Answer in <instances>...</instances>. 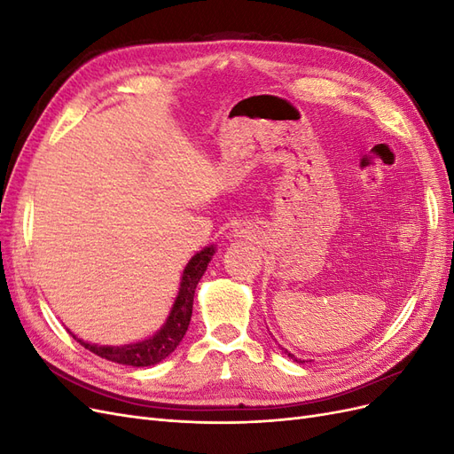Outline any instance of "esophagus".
<instances>
[{
    "mask_svg": "<svg viewBox=\"0 0 454 454\" xmlns=\"http://www.w3.org/2000/svg\"><path fill=\"white\" fill-rule=\"evenodd\" d=\"M246 232H248V231H246L244 227H237V229H232V237H246Z\"/></svg>",
    "mask_w": 454,
    "mask_h": 454,
    "instance_id": "esophagus-1",
    "label": "esophagus"
}]
</instances>
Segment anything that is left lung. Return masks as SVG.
Wrapping results in <instances>:
<instances>
[{"instance_id":"left-lung-1","label":"left lung","mask_w":454,"mask_h":454,"mask_svg":"<svg viewBox=\"0 0 454 454\" xmlns=\"http://www.w3.org/2000/svg\"><path fill=\"white\" fill-rule=\"evenodd\" d=\"M282 352H284V354H287V358H292L294 362H297V364H305V360H299V358H295V356H294L292 352H287L286 348H282Z\"/></svg>"}]
</instances>
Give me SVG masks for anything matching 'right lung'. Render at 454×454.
Instances as JSON below:
<instances>
[{
    "label": "right lung",
    "instance_id": "1",
    "mask_svg": "<svg viewBox=\"0 0 454 454\" xmlns=\"http://www.w3.org/2000/svg\"><path fill=\"white\" fill-rule=\"evenodd\" d=\"M214 254H215V244H210L189 259V263L185 265L182 274L180 292H177L174 299L168 318L155 335H151L144 340L129 342V345L112 347V345H94V342L79 339L75 333L70 332V329H67V332L74 335V339H77L81 347H85L92 354L100 356V358H106L109 362L132 365V367H149L162 362L167 356H170L176 350L177 345H180L187 332L191 314H193V297H195L197 284L200 282L206 269H208V263L212 261Z\"/></svg>",
    "mask_w": 454,
    "mask_h": 454
}]
</instances>
